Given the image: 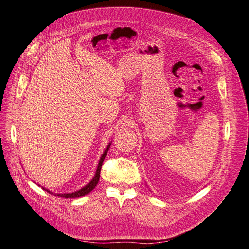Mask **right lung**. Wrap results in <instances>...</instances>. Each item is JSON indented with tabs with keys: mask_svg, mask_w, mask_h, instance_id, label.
Returning a JSON list of instances; mask_svg holds the SVG:
<instances>
[{
	"mask_svg": "<svg viewBox=\"0 0 249 249\" xmlns=\"http://www.w3.org/2000/svg\"><path fill=\"white\" fill-rule=\"evenodd\" d=\"M109 148H110V144L107 146L106 150L104 151V153H103V155H102V158H101V160H100V161H99V164H98L97 173H96L94 178L91 179V180L89 182V184H88L86 187H84L83 189L78 190V191H76V192H74V193H70V194H53V193H51L50 191L46 190L45 188H42V189L45 190L46 192L50 193V194H53V195H55V196H58V197H60V198H65V199H69V198H71H71H80V197H83V196L89 194L91 190H94V189L96 188V186H97V184H98V181H99V179H100V173H101L102 164H103V161H104V160H105V156H106L107 151L109 150Z\"/></svg>",
	"mask_w": 249,
	"mask_h": 249,
	"instance_id": "add662e5",
	"label": "right lung"
}]
</instances>
